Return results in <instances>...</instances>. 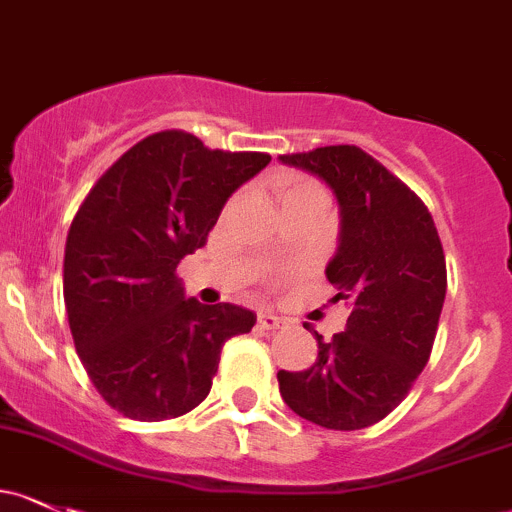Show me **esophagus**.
Masks as SVG:
<instances>
[{
    "mask_svg": "<svg viewBox=\"0 0 512 512\" xmlns=\"http://www.w3.org/2000/svg\"><path fill=\"white\" fill-rule=\"evenodd\" d=\"M257 326L265 328V331H274V328L287 326V321L282 316H274L272 311H257Z\"/></svg>",
    "mask_w": 512,
    "mask_h": 512,
    "instance_id": "1",
    "label": "esophagus"
}]
</instances>
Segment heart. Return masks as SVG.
<instances>
[{
  "label": "heart",
  "mask_w": 512,
  "mask_h": 512,
  "mask_svg": "<svg viewBox=\"0 0 512 512\" xmlns=\"http://www.w3.org/2000/svg\"><path fill=\"white\" fill-rule=\"evenodd\" d=\"M277 193L279 203H287V201H297V198H316V201H324L326 203V193L316 181L306 179V176L299 174H287L277 181Z\"/></svg>",
  "instance_id": "heart-1"
}]
</instances>
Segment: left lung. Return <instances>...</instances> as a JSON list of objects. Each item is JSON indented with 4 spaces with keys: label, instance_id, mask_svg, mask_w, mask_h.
Returning a JSON list of instances; mask_svg holds the SVG:
<instances>
[{
    "label": "left lung",
    "instance_id": "obj_1",
    "mask_svg": "<svg viewBox=\"0 0 512 512\" xmlns=\"http://www.w3.org/2000/svg\"><path fill=\"white\" fill-rule=\"evenodd\" d=\"M326 181L341 211L326 277L351 304L346 331H314L311 368L279 370V392L299 417L326 429L370 427L407 397L427 365L446 297V260L432 213L410 186L353 144L282 154Z\"/></svg>",
    "mask_w": 512,
    "mask_h": 512
}]
</instances>
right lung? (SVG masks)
Listing matches in <instances>:
<instances>
[{
    "label": "right lung",
    "instance_id": "obj_1",
    "mask_svg": "<svg viewBox=\"0 0 512 512\" xmlns=\"http://www.w3.org/2000/svg\"><path fill=\"white\" fill-rule=\"evenodd\" d=\"M270 161L166 129L90 188L68 230L63 299L80 363L112 410L139 422L191 412L211 392L223 343L255 326L250 309L186 299L176 267Z\"/></svg>",
    "mask_w": 512,
    "mask_h": 512
}]
</instances>
